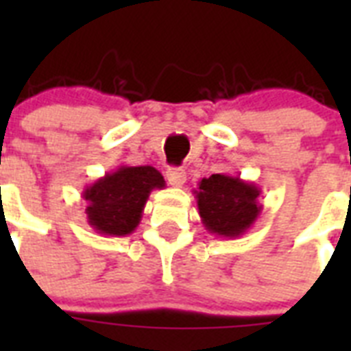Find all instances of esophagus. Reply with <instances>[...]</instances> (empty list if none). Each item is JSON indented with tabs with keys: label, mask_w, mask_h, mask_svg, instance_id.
<instances>
[{
	"label": "esophagus",
	"mask_w": 351,
	"mask_h": 351,
	"mask_svg": "<svg viewBox=\"0 0 351 351\" xmlns=\"http://www.w3.org/2000/svg\"><path fill=\"white\" fill-rule=\"evenodd\" d=\"M165 178L173 187H182L186 184V171L180 169V167H171L165 173Z\"/></svg>",
	"instance_id": "esophagus-1"
}]
</instances>
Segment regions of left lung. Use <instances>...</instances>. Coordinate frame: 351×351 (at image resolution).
Segmentation results:
<instances>
[{"label":"left lung","instance_id":"obj_1","mask_svg":"<svg viewBox=\"0 0 351 351\" xmlns=\"http://www.w3.org/2000/svg\"><path fill=\"white\" fill-rule=\"evenodd\" d=\"M195 193L204 228L222 239H237L255 224L262 206L261 187L224 173L198 182Z\"/></svg>","mask_w":351,"mask_h":351}]
</instances>
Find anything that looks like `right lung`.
<instances>
[{"mask_svg":"<svg viewBox=\"0 0 351 351\" xmlns=\"http://www.w3.org/2000/svg\"><path fill=\"white\" fill-rule=\"evenodd\" d=\"M164 187V176L151 165H120L84 189L87 222L100 234H131L142 220L151 191Z\"/></svg>","mask_w":351,"mask_h":351,"instance_id":"right-lung-1","label":"right lung"}]
</instances>
